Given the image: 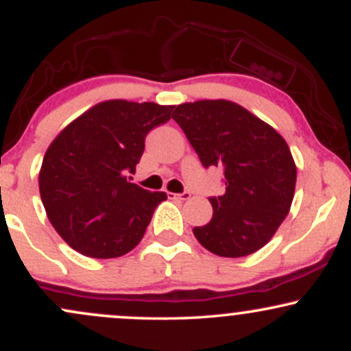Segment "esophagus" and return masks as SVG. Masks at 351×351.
Masks as SVG:
<instances>
[{
    "label": "esophagus",
    "instance_id": "1",
    "mask_svg": "<svg viewBox=\"0 0 351 351\" xmlns=\"http://www.w3.org/2000/svg\"><path fill=\"white\" fill-rule=\"evenodd\" d=\"M168 195H170V198H173V199H181V201H186L191 198V193L189 191L178 193V195H176V193H168Z\"/></svg>",
    "mask_w": 351,
    "mask_h": 351
}]
</instances>
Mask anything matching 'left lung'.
Masks as SVG:
<instances>
[{
    "instance_id": "1",
    "label": "left lung",
    "mask_w": 351,
    "mask_h": 351,
    "mask_svg": "<svg viewBox=\"0 0 351 351\" xmlns=\"http://www.w3.org/2000/svg\"><path fill=\"white\" fill-rule=\"evenodd\" d=\"M204 168L221 167L226 191L211 196L213 217L193 229L221 257L264 247L289 215L297 168L289 145L269 123L231 100L181 104L173 112Z\"/></svg>"
}]
</instances>
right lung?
I'll return each mask as SVG.
<instances>
[{"label":"right lung","instance_id":"add662e5","mask_svg":"<svg viewBox=\"0 0 351 351\" xmlns=\"http://www.w3.org/2000/svg\"><path fill=\"white\" fill-rule=\"evenodd\" d=\"M173 106L106 100L52 140L39 171L47 217L72 249L94 259L130 252L167 193L128 183L145 136L168 122Z\"/></svg>","mask_w":351,"mask_h":351}]
</instances>
